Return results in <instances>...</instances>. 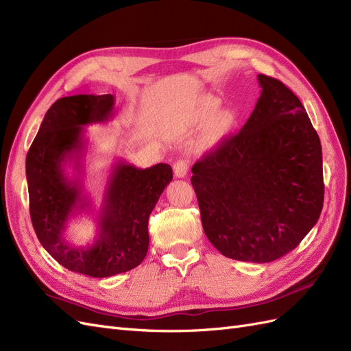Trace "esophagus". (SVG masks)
Masks as SVG:
<instances>
[{"mask_svg": "<svg viewBox=\"0 0 351 351\" xmlns=\"http://www.w3.org/2000/svg\"><path fill=\"white\" fill-rule=\"evenodd\" d=\"M189 171V162L184 161V159H178V161L174 164V176L178 178H183L187 176Z\"/></svg>", "mask_w": 351, "mask_h": 351, "instance_id": "1", "label": "esophagus"}]
</instances>
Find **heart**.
Returning <instances> with one entry per match:
<instances>
[{"mask_svg":"<svg viewBox=\"0 0 351 351\" xmlns=\"http://www.w3.org/2000/svg\"><path fill=\"white\" fill-rule=\"evenodd\" d=\"M210 111L212 110H209L208 114H210ZM232 124H234V115H232L231 111H222V112H219L209 123L208 139L210 142H215V141L221 139L222 136H226L231 130Z\"/></svg>","mask_w":351,"mask_h":351,"instance_id":"heart-1","label":"heart"}]
</instances>
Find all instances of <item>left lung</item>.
<instances>
[{
  "mask_svg": "<svg viewBox=\"0 0 351 351\" xmlns=\"http://www.w3.org/2000/svg\"><path fill=\"white\" fill-rule=\"evenodd\" d=\"M243 129L202 156L192 186L208 240L224 256L267 263L299 246L324 206L322 146L300 99L259 74Z\"/></svg>",
  "mask_w": 351,
  "mask_h": 351,
  "instance_id": "left-lung-1",
  "label": "left lung"
}]
</instances>
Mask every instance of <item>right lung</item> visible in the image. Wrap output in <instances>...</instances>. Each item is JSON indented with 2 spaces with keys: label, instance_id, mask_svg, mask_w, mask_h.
I'll list each match as a JSON object with an SVG mask.
<instances>
[{
  "label": "right lung",
  "instance_id": "1",
  "mask_svg": "<svg viewBox=\"0 0 351 351\" xmlns=\"http://www.w3.org/2000/svg\"><path fill=\"white\" fill-rule=\"evenodd\" d=\"M112 110V95L60 98L47 111L26 156L30 219L40 244L69 271L93 278L112 277L142 263L149 247L147 219L173 180L168 164L142 169L117 162L98 215L97 240L88 247L66 241V222L90 204L82 195L80 180L67 178L64 164L74 159V168H80L83 125L108 121Z\"/></svg>",
  "mask_w": 351,
  "mask_h": 351
}]
</instances>
